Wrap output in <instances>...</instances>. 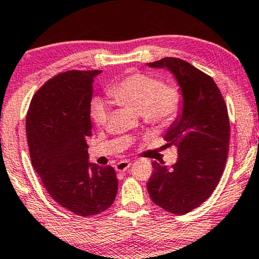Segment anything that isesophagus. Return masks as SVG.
I'll use <instances>...</instances> for the list:
<instances>
[{"label": "esophagus", "mask_w": 259, "mask_h": 259, "mask_svg": "<svg viewBox=\"0 0 259 259\" xmlns=\"http://www.w3.org/2000/svg\"><path fill=\"white\" fill-rule=\"evenodd\" d=\"M130 164H131V163L129 161H121V162H118L117 164L115 165V169L117 170V171H119V172H124V171H126V170L129 169Z\"/></svg>", "instance_id": "obj_1"}]
</instances>
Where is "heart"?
Here are the masks:
<instances>
[{"mask_svg": "<svg viewBox=\"0 0 259 259\" xmlns=\"http://www.w3.org/2000/svg\"><path fill=\"white\" fill-rule=\"evenodd\" d=\"M107 95L116 103L141 114L143 121L154 128H165L178 117L183 105V95L176 85H164L159 78L145 74H133L112 84ZM110 110L104 102L96 101L92 118L97 126L108 122Z\"/></svg>", "mask_w": 259, "mask_h": 259, "instance_id": "heart-1", "label": "heart"}]
</instances>
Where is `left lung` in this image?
I'll return each instance as SVG.
<instances>
[{
    "label": "left lung",
    "mask_w": 259,
    "mask_h": 259,
    "mask_svg": "<svg viewBox=\"0 0 259 259\" xmlns=\"http://www.w3.org/2000/svg\"><path fill=\"white\" fill-rule=\"evenodd\" d=\"M147 64L167 69L183 95L181 114L164 135L166 145L178 149L177 162L171 167L152 162L147 188L155 204L184 214L210 197L223 174L230 141L228 108L213 79L187 61L164 57Z\"/></svg>",
    "instance_id": "8db88e82"
}]
</instances>
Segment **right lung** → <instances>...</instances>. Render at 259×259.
<instances>
[{"instance_id":"add662e5","label":"right lung","mask_w":259,"mask_h":259,"mask_svg":"<svg viewBox=\"0 0 259 259\" xmlns=\"http://www.w3.org/2000/svg\"><path fill=\"white\" fill-rule=\"evenodd\" d=\"M101 70H70L54 76L32 97L25 122L32 166L46 190L64 209L82 217L114 203V167L89 163L90 102Z\"/></svg>"}]
</instances>
